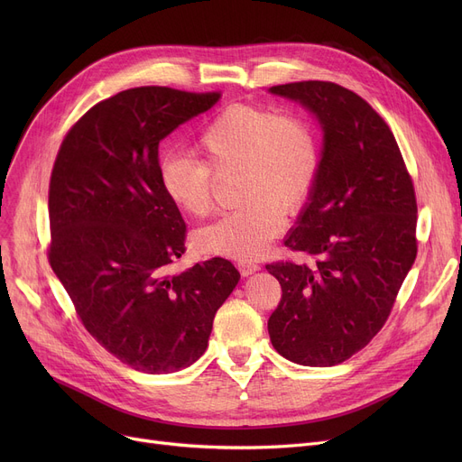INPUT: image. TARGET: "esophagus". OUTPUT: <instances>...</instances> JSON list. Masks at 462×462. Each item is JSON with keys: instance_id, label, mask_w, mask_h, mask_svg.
<instances>
[{"instance_id": "1", "label": "esophagus", "mask_w": 462, "mask_h": 462, "mask_svg": "<svg viewBox=\"0 0 462 462\" xmlns=\"http://www.w3.org/2000/svg\"><path fill=\"white\" fill-rule=\"evenodd\" d=\"M237 268H239L241 275L249 277V275H253V273H256L260 270V265L256 262H253V260H239L237 262Z\"/></svg>"}]
</instances>
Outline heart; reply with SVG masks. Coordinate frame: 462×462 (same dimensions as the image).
I'll list each match as a JSON object with an SVG mask.
<instances>
[{"label":"heart","mask_w":462,"mask_h":462,"mask_svg":"<svg viewBox=\"0 0 462 462\" xmlns=\"http://www.w3.org/2000/svg\"><path fill=\"white\" fill-rule=\"evenodd\" d=\"M199 161L172 152L161 159L166 199L190 218L213 209V180L237 172L236 211L197 234V245L228 258L260 256L281 234L284 213L303 209L320 174V145L309 121L273 108L236 103L197 140Z\"/></svg>","instance_id":"b5f03b06"}]
</instances>
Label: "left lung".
<instances>
[{
    "label": "left lung",
    "mask_w": 462,
    "mask_h": 462,
    "mask_svg": "<svg viewBox=\"0 0 462 462\" xmlns=\"http://www.w3.org/2000/svg\"><path fill=\"white\" fill-rule=\"evenodd\" d=\"M317 116L320 174L284 245L310 265H265L282 298L268 320L273 348L307 367L346 361L382 329L418 254L414 183L393 133L361 97L333 82L270 88Z\"/></svg>",
    "instance_id": "left-lung-1"
}]
</instances>
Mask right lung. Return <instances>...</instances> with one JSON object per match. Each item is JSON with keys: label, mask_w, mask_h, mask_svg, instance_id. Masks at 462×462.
I'll return each instance as SVG.
<instances>
[{"label": "right lung", "mask_w": 462, "mask_h": 462, "mask_svg": "<svg viewBox=\"0 0 462 462\" xmlns=\"http://www.w3.org/2000/svg\"><path fill=\"white\" fill-rule=\"evenodd\" d=\"M218 99L164 86L121 91L70 127L52 168L48 260L89 335L134 371L192 365L239 281L218 256L168 275L187 228L159 181V142Z\"/></svg>", "instance_id": "add662e5"}]
</instances>
